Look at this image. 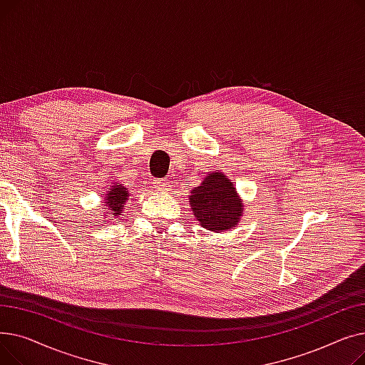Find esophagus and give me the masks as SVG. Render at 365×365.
I'll return each instance as SVG.
<instances>
[{
  "mask_svg": "<svg viewBox=\"0 0 365 365\" xmlns=\"http://www.w3.org/2000/svg\"><path fill=\"white\" fill-rule=\"evenodd\" d=\"M152 183H153V186H155L158 190H170V187H171L170 182H167V180H164V179H155Z\"/></svg>",
  "mask_w": 365,
  "mask_h": 365,
  "instance_id": "34e87169",
  "label": "esophagus"
}]
</instances>
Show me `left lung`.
<instances>
[{
    "label": "left lung",
    "mask_w": 365,
    "mask_h": 365,
    "mask_svg": "<svg viewBox=\"0 0 365 365\" xmlns=\"http://www.w3.org/2000/svg\"><path fill=\"white\" fill-rule=\"evenodd\" d=\"M190 194V207L195 217L208 231L225 232L240 222L242 204L234 183L225 175L212 173Z\"/></svg>",
    "instance_id": "8db88e82"
}]
</instances>
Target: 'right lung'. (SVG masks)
<instances>
[{
  "instance_id": "obj_1",
  "label": "right lung",
  "mask_w": 365,
  "mask_h": 365,
  "mask_svg": "<svg viewBox=\"0 0 365 365\" xmlns=\"http://www.w3.org/2000/svg\"><path fill=\"white\" fill-rule=\"evenodd\" d=\"M128 198V192L127 189L121 185H117V186H112L109 189V192L106 194V204H108V208L110 210V212H113V216H117L121 213V208L125 202V200Z\"/></svg>"
}]
</instances>
